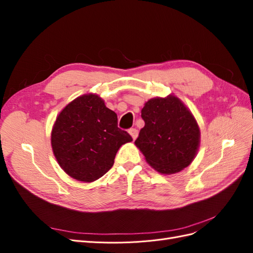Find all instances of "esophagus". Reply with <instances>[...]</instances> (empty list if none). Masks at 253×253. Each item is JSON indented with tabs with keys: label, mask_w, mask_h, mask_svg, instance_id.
<instances>
[{
	"label": "esophagus",
	"mask_w": 253,
	"mask_h": 253,
	"mask_svg": "<svg viewBox=\"0 0 253 253\" xmlns=\"http://www.w3.org/2000/svg\"><path fill=\"white\" fill-rule=\"evenodd\" d=\"M128 133H129V135L132 136V138L135 140L137 138V136H138V129L131 128V129H128Z\"/></svg>",
	"instance_id": "esophagus-1"
}]
</instances>
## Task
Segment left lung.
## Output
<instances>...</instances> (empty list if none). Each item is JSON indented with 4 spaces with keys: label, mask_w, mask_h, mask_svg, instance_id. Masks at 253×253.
Instances as JSON below:
<instances>
[{
    "label": "left lung",
    "mask_w": 253,
    "mask_h": 253,
    "mask_svg": "<svg viewBox=\"0 0 253 253\" xmlns=\"http://www.w3.org/2000/svg\"><path fill=\"white\" fill-rule=\"evenodd\" d=\"M141 117L144 126L135 144L153 169L170 175L193 162L201 131L193 114L179 98L169 95L150 99L141 110Z\"/></svg>",
    "instance_id": "8db88e82"
}]
</instances>
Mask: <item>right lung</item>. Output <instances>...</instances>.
Listing matches in <instances>:
<instances>
[{"label": "right lung", "instance_id": "add662e5", "mask_svg": "<svg viewBox=\"0 0 253 253\" xmlns=\"http://www.w3.org/2000/svg\"><path fill=\"white\" fill-rule=\"evenodd\" d=\"M133 139L117 126V114L96 94L74 99L57 116L51 148L59 166L72 178L93 182L114 165L122 144Z\"/></svg>", "mask_w": 253, "mask_h": 253}]
</instances>
